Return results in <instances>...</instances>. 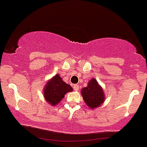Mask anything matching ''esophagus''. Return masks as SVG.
Here are the masks:
<instances>
[{
  "instance_id": "obj_1",
  "label": "esophagus",
  "mask_w": 147,
  "mask_h": 147,
  "mask_svg": "<svg viewBox=\"0 0 147 147\" xmlns=\"http://www.w3.org/2000/svg\"><path fill=\"white\" fill-rule=\"evenodd\" d=\"M73 87H74V90H76H76H79V85H77V84H74Z\"/></svg>"
}]
</instances>
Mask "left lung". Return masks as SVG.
<instances>
[{"label":"left lung","instance_id":"1","mask_svg":"<svg viewBox=\"0 0 147 147\" xmlns=\"http://www.w3.org/2000/svg\"><path fill=\"white\" fill-rule=\"evenodd\" d=\"M81 92L86 104L91 109L100 106L104 101V93L103 90L95 79L90 80L88 86L84 87Z\"/></svg>","mask_w":147,"mask_h":147}]
</instances>
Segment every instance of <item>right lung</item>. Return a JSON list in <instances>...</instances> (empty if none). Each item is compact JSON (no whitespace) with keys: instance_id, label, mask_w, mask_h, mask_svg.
I'll return each instance as SVG.
<instances>
[{"instance_id":"right-lung-1","label":"right lung","mask_w":147,"mask_h":147,"mask_svg":"<svg viewBox=\"0 0 147 147\" xmlns=\"http://www.w3.org/2000/svg\"><path fill=\"white\" fill-rule=\"evenodd\" d=\"M73 90L70 84L64 82L58 74L55 75L47 82L44 88V98L52 106L57 104L64 98L65 95Z\"/></svg>"}]
</instances>
